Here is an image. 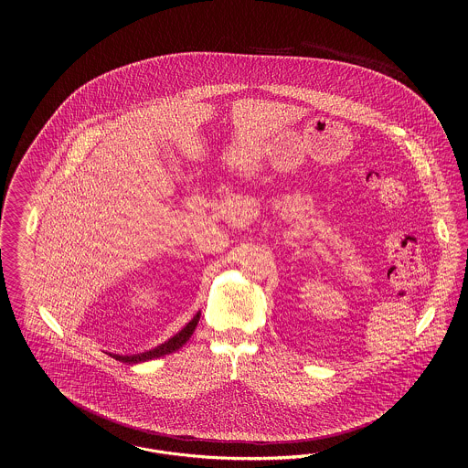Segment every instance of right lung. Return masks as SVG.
Returning a JSON list of instances; mask_svg holds the SVG:
<instances>
[{
	"label": "right lung",
	"instance_id": "obj_1",
	"mask_svg": "<svg viewBox=\"0 0 468 468\" xmlns=\"http://www.w3.org/2000/svg\"><path fill=\"white\" fill-rule=\"evenodd\" d=\"M198 321H200V312L178 332L177 335H174L172 338H168L165 344H161V346H157L154 349H151V351H145V353H140V355H132V356H121V355H111L112 357H115V359H119V361H122V363H128V365H133V363H142V361H149V359H154V357L165 356V355H170V353H174V351H177L180 349L187 340H189V336L193 335L195 332V328H197V324H198Z\"/></svg>",
	"mask_w": 468,
	"mask_h": 468
}]
</instances>
